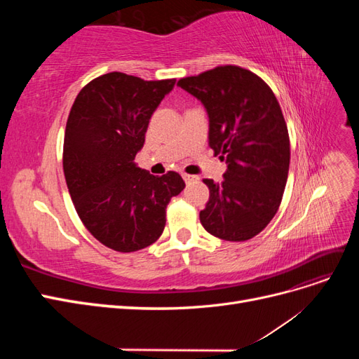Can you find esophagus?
<instances>
[{
    "mask_svg": "<svg viewBox=\"0 0 359 359\" xmlns=\"http://www.w3.org/2000/svg\"><path fill=\"white\" fill-rule=\"evenodd\" d=\"M182 178H184V181H186V182H191V181H194V180H198V177L189 175V173H182Z\"/></svg>",
    "mask_w": 359,
    "mask_h": 359,
    "instance_id": "1",
    "label": "esophagus"
}]
</instances>
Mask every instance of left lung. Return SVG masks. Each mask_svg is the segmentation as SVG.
I'll return each mask as SVG.
<instances>
[{"instance_id":"left-lung-1","label":"left lung","mask_w":359,"mask_h":359,"mask_svg":"<svg viewBox=\"0 0 359 359\" xmlns=\"http://www.w3.org/2000/svg\"><path fill=\"white\" fill-rule=\"evenodd\" d=\"M178 85L196 97L210 116V147L226 160L222 182L203 180L210 199L199 219L224 241H247L278 211L286 187L290 142L273 90L240 66H219Z\"/></svg>"}]
</instances>
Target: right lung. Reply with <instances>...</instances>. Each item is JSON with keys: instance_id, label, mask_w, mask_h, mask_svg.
<instances>
[{"instance_id": "1", "label": "right lung", "mask_w": 359, "mask_h": 359, "mask_svg": "<svg viewBox=\"0 0 359 359\" xmlns=\"http://www.w3.org/2000/svg\"><path fill=\"white\" fill-rule=\"evenodd\" d=\"M173 85L175 79L106 73L83 86L70 109L62 149L67 189L83 226L115 252L156 243L168 203L186 187L177 172L154 177L133 161Z\"/></svg>"}]
</instances>
